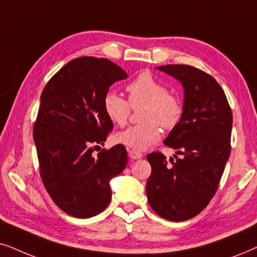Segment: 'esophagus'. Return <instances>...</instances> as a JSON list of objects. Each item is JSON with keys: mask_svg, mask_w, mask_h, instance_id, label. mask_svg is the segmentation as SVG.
Listing matches in <instances>:
<instances>
[{"mask_svg": "<svg viewBox=\"0 0 257 257\" xmlns=\"http://www.w3.org/2000/svg\"><path fill=\"white\" fill-rule=\"evenodd\" d=\"M129 157H131L132 160H139V159H142L143 154L140 152H136V150H129Z\"/></svg>", "mask_w": 257, "mask_h": 257, "instance_id": "esophagus-1", "label": "esophagus"}]
</instances>
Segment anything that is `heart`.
Instances as JSON below:
<instances>
[{
  "instance_id": "obj_1",
  "label": "heart",
  "mask_w": 257,
  "mask_h": 257,
  "mask_svg": "<svg viewBox=\"0 0 257 257\" xmlns=\"http://www.w3.org/2000/svg\"><path fill=\"white\" fill-rule=\"evenodd\" d=\"M128 101L114 91L103 98L107 117L116 125H124L131 116V107H143L140 114L141 124L132 125L115 136L116 142L133 150H146L159 141L161 129L175 128L182 117V103L168 93L164 84L148 71H143L125 85Z\"/></svg>"
}]
</instances>
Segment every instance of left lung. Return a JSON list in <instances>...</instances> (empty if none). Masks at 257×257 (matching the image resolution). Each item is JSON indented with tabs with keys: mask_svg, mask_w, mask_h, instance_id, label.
I'll use <instances>...</instances> for the list:
<instances>
[{
	"mask_svg": "<svg viewBox=\"0 0 257 257\" xmlns=\"http://www.w3.org/2000/svg\"><path fill=\"white\" fill-rule=\"evenodd\" d=\"M157 70L175 77L184 89L181 121L164 140L177 155H147L152 174L147 197L152 209L168 221H186L200 214L214 197L230 155L232 114L223 89L213 76L187 64Z\"/></svg>",
	"mask_w": 257,
	"mask_h": 257,
	"instance_id": "1",
	"label": "left lung"
}]
</instances>
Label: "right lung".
Wrapping results in <instances>:
<instances>
[{"instance_id": "add662e5", "label": "right lung", "mask_w": 257, "mask_h": 257, "mask_svg": "<svg viewBox=\"0 0 257 257\" xmlns=\"http://www.w3.org/2000/svg\"><path fill=\"white\" fill-rule=\"evenodd\" d=\"M126 73L108 59L71 60L48 81L41 95L34 141L40 175L56 206L74 217L87 218L110 202V180L125 168L123 145L102 149L114 123L105 115L109 87Z\"/></svg>"}]
</instances>
